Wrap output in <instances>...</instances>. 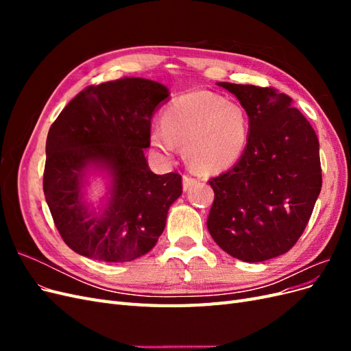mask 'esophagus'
I'll list each match as a JSON object with an SVG mask.
<instances>
[{"label":"esophagus","instance_id":"34e87169","mask_svg":"<svg viewBox=\"0 0 351 351\" xmlns=\"http://www.w3.org/2000/svg\"><path fill=\"white\" fill-rule=\"evenodd\" d=\"M196 183H197V180H196V178L190 177V176H183V190L192 189Z\"/></svg>","mask_w":351,"mask_h":351}]
</instances>
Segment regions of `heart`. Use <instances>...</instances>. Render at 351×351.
I'll use <instances>...</instances> for the list:
<instances>
[{"mask_svg":"<svg viewBox=\"0 0 351 351\" xmlns=\"http://www.w3.org/2000/svg\"><path fill=\"white\" fill-rule=\"evenodd\" d=\"M162 127L149 133L158 155L169 158L184 145L187 162L200 173H219L234 164L247 143V115L239 104L208 90L182 95L168 104Z\"/></svg>","mask_w":351,"mask_h":351,"instance_id":"heart-1","label":"heart"}]
</instances>
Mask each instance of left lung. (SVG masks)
<instances>
[{"mask_svg": "<svg viewBox=\"0 0 351 351\" xmlns=\"http://www.w3.org/2000/svg\"><path fill=\"white\" fill-rule=\"evenodd\" d=\"M217 84L240 101L249 117V136L237 164L209 180L215 193L209 234L243 262L277 258L303 234L321 193L319 141L285 93Z\"/></svg>", "mask_w": 351, "mask_h": 351, "instance_id": "left-lung-1", "label": "left lung"}]
</instances>
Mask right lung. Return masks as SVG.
Masks as SVG:
<instances>
[{
  "label": "right lung",
  "mask_w": 351,
  "mask_h": 351,
  "mask_svg": "<svg viewBox=\"0 0 351 351\" xmlns=\"http://www.w3.org/2000/svg\"><path fill=\"white\" fill-rule=\"evenodd\" d=\"M168 99L161 83L123 77L82 90L51 125L44 193L62 240L82 256L129 262L162 234L182 176L152 173L145 149L152 115ZM93 173L108 180L98 207L86 199Z\"/></svg>",
  "instance_id": "right-lung-1"
}]
</instances>
